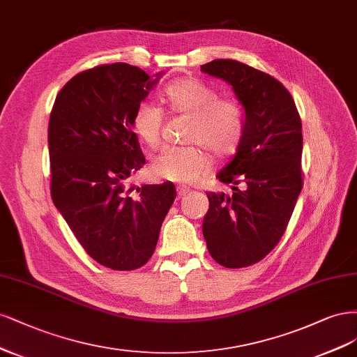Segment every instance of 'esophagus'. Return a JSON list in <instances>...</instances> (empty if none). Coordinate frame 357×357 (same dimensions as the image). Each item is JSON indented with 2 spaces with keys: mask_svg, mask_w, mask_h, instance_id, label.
Wrapping results in <instances>:
<instances>
[{
  "mask_svg": "<svg viewBox=\"0 0 357 357\" xmlns=\"http://www.w3.org/2000/svg\"><path fill=\"white\" fill-rule=\"evenodd\" d=\"M191 192V190L190 188H185V187H178V190H176V195H178V199H183V197H187V195Z\"/></svg>",
  "mask_w": 357,
  "mask_h": 357,
  "instance_id": "obj_1",
  "label": "esophagus"
}]
</instances>
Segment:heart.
<instances>
[{"instance_id":"b5f03b06","label":"heart","mask_w":357,"mask_h":357,"mask_svg":"<svg viewBox=\"0 0 357 357\" xmlns=\"http://www.w3.org/2000/svg\"><path fill=\"white\" fill-rule=\"evenodd\" d=\"M172 112L190 117L185 139L200 144L225 158L233 155L245 136V114L234 99H220L218 91L197 78H178L165 87ZM163 111L151 100H142L132 116V130L146 146H157ZM211 155L199 145L167 146L149 165L154 178L174 182H195L211 169Z\"/></svg>"}]
</instances>
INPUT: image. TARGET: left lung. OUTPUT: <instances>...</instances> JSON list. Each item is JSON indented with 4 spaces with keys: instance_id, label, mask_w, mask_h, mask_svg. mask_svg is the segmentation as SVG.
<instances>
[{
    "instance_id": "8db88e82",
    "label": "left lung",
    "mask_w": 357,
    "mask_h": 357,
    "mask_svg": "<svg viewBox=\"0 0 357 357\" xmlns=\"http://www.w3.org/2000/svg\"><path fill=\"white\" fill-rule=\"evenodd\" d=\"M202 71L233 87L245 109V136L216 178L233 195L208 192L203 236L227 268L248 267L279 243L303 190L301 119L286 87L246 63L215 59Z\"/></svg>"
}]
</instances>
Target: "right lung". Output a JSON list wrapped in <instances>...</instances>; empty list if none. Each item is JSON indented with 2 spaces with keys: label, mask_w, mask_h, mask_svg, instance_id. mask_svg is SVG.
Returning <instances> with one entry per match:
<instances>
[{
  "label": "right lung",
  "mask_w": 357,
  "mask_h": 357,
  "mask_svg": "<svg viewBox=\"0 0 357 357\" xmlns=\"http://www.w3.org/2000/svg\"><path fill=\"white\" fill-rule=\"evenodd\" d=\"M129 63L100 65L68 82L49 121L53 203L100 266L130 271L153 257L176 197L170 182L126 188L145 157L132 116L158 82Z\"/></svg>",
  "instance_id": "obj_1"
}]
</instances>
